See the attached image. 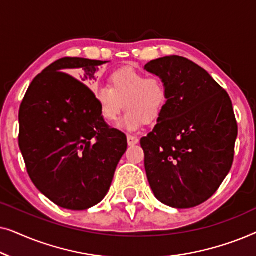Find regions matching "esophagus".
I'll use <instances>...</instances> for the list:
<instances>
[{
  "mask_svg": "<svg viewBox=\"0 0 256 256\" xmlns=\"http://www.w3.org/2000/svg\"><path fill=\"white\" fill-rule=\"evenodd\" d=\"M127 141H128V146H135L138 143V138L136 136H132L128 135L127 136Z\"/></svg>",
  "mask_w": 256,
  "mask_h": 256,
  "instance_id": "esophagus-1",
  "label": "esophagus"
}]
</instances>
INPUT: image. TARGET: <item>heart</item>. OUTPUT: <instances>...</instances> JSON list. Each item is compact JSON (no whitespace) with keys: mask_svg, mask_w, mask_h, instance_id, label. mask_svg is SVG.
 <instances>
[{"mask_svg":"<svg viewBox=\"0 0 256 256\" xmlns=\"http://www.w3.org/2000/svg\"><path fill=\"white\" fill-rule=\"evenodd\" d=\"M94 99L104 120L113 122L126 113L118 128L135 132L142 124L155 121L162 113L168 100L166 84L160 76H146L132 68H121L110 78V87L94 88Z\"/></svg>","mask_w":256,"mask_h":256,"instance_id":"1","label":"heart"}]
</instances>
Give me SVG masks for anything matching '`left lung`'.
<instances>
[{
  "instance_id": "obj_1",
  "label": "left lung",
  "mask_w": 256,
  "mask_h": 256,
  "mask_svg": "<svg viewBox=\"0 0 256 256\" xmlns=\"http://www.w3.org/2000/svg\"><path fill=\"white\" fill-rule=\"evenodd\" d=\"M166 104L141 138L150 188L160 202L190 208L211 198L228 174L238 124L228 94L204 68L180 56L149 62Z\"/></svg>"
}]
</instances>
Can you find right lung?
<instances>
[{"mask_svg": "<svg viewBox=\"0 0 256 256\" xmlns=\"http://www.w3.org/2000/svg\"><path fill=\"white\" fill-rule=\"evenodd\" d=\"M107 62L66 57L30 84L20 104L18 144L38 190L62 208L82 211L106 197L127 150L86 84ZM76 70V78L68 72Z\"/></svg>", "mask_w": 256, "mask_h": 256, "instance_id": "obj_1", "label": "right lung"}]
</instances>
